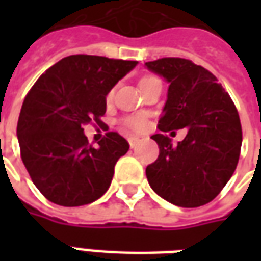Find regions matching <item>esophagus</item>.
<instances>
[{
	"label": "esophagus",
	"mask_w": 261,
	"mask_h": 261,
	"mask_svg": "<svg viewBox=\"0 0 261 261\" xmlns=\"http://www.w3.org/2000/svg\"><path fill=\"white\" fill-rule=\"evenodd\" d=\"M138 141H140V138H137V137H130L128 138V144H130L131 148H134L138 144Z\"/></svg>",
	"instance_id": "1"
}]
</instances>
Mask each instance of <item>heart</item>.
I'll return each instance as SVG.
<instances>
[{
  "mask_svg": "<svg viewBox=\"0 0 261 261\" xmlns=\"http://www.w3.org/2000/svg\"><path fill=\"white\" fill-rule=\"evenodd\" d=\"M156 80L155 76H144L141 81H140V86L145 85L148 82H151V81ZM112 97V93H109L108 99ZM123 124L131 131H141L145 125H147V120L144 116H140V114H137V116H130V117H127V119L123 120Z\"/></svg>",
  "mask_w": 261,
  "mask_h": 261,
  "instance_id": "heart-1",
  "label": "heart"
}]
</instances>
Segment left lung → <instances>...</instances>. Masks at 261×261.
<instances>
[{"instance_id":"1","label":"left lung","mask_w":261,"mask_h":261,"mask_svg":"<svg viewBox=\"0 0 261 261\" xmlns=\"http://www.w3.org/2000/svg\"><path fill=\"white\" fill-rule=\"evenodd\" d=\"M145 67L169 84L159 130L187 128L177 145L164 134L151 137L159 156L145 170L149 186L179 207L204 205L218 196L236 169L242 147L238 110L217 78L190 60L168 57Z\"/></svg>"}]
</instances>
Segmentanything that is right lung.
Instances as JSON below:
<instances>
[{
	"label": "right lung",
	"mask_w": 261,
	"mask_h": 261,
	"mask_svg": "<svg viewBox=\"0 0 261 261\" xmlns=\"http://www.w3.org/2000/svg\"><path fill=\"white\" fill-rule=\"evenodd\" d=\"M137 61L76 54L40 75L26 95L16 136L32 181L48 201L63 207L91 204L108 192L114 165L128 142L110 131L89 145L84 125L102 124L106 96Z\"/></svg>",
	"instance_id": "right-lung-1"
}]
</instances>
